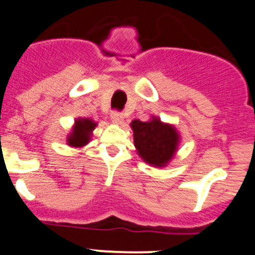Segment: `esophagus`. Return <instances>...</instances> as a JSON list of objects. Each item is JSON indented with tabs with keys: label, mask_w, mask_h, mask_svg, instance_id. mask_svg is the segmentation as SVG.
Masks as SVG:
<instances>
[{
	"label": "esophagus",
	"mask_w": 255,
	"mask_h": 255,
	"mask_svg": "<svg viewBox=\"0 0 255 255\" xmlns=\"http://www.w3.org/2000/svg\"><path fill=\"white\" fill-rule=\"evenodd\" d=\"M111 120H112V123L116 124V125H121V124L124 123L123 114H120V112H117V111L112 112V114H111Z\"/></svg>",
	"instance_id": "obj_1"
}]
</instances>
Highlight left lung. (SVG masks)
<instances>
[{
    "mask_svg": "<svg viewBox=\"0 0 255 255\" xmlns=\"http://www.w3.org/2000/svg\"><path fill=\"white\" fill-rule=\"evenodd\" d=\"M130 126L135 149L145 163L161 168L172 161L181 140L175 126L153 115L148 121L132 120Z\"/></svg>",
    "mask_w": 255,
    "mask_h": 255,
    "instance_id": "left-lung-1",
    "label": "left lung"
}]
</instances>
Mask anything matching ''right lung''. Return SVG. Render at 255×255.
I'll return each mask as SVG.
<instances>
[{
    "label": "right lung",
    "mask_w": 255,
    "mask_h": 255,
    "mask_svg": "<svg viewBox=\"0 0 255 255\" xmlns=\"http://www.w3.org/2000/svg\"><path fill=\"white\" fill-rule=\"evenodd\" d=\"M98 125L92 119L87 117H78L75 119L73 128L67 135L66 143L71 148H83L85 147L92 139L93 130Z\"/></svg>",
    "instance_id": "1"
}]
</instances>
